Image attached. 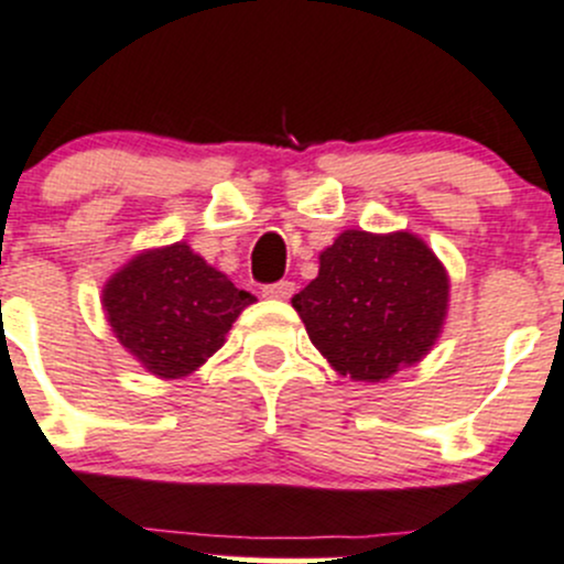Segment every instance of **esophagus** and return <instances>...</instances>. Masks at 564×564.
I'll list each match as a JSON object with an SVG mask.
<instances>
[{
	"label": "esophagus",
	"instance_id": "34e87169",
	"mask_svg": "<svg viewBox=\"0 0 564 564\" xmlns=\"http://www.w3.org/2000/svg\"><path fill=\"white\" fill-rule=\"evenodd\" d=\"M293 290H295V284H293V282L282 280V282H274V284H265V288H263V295H265V299L284 301V299H290V295H293Z\"/></svg>",
	"mask_w": 564,
	"mask_h": 564
}]
</instances>
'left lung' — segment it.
I'll list each match as a JSON object with an SVG mask.
<instances>
[{"mask_svg": "<svg viewBox=\"0 0 564 564\" xmlns=\"http://www.w3.org/2000/svg\"><path fill=\"white\" fill-rule=\"evenodd\" d=\"M317 260V276L290 304L339 376L378 383L431 354L449 312V274L420 236L345 230Z\"/></svg>", "mask_w": 564, "mask_h": 564, "instance_id": "8db88e82", "label": "left lung"}]
</instances>
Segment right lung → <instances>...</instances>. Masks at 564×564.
Wrapping results in <instances>:
<instances>
[{
    "instance_id": "obj_1",
    "label": "right lung",
    "mask_w": 564,
    "mask_h": 564,
    "mask_svg": "<svg viewBox=\"0 0 564 564\" xmlns=\"http://www.w3.org/2000/svg\"><path fill=\"white\" fill-rule=\"evenodd\" d=\"M254 301L186 241L142 249L100 290L117 343L161 381L197 372Z\"/></svg>"
}]
</instances>
